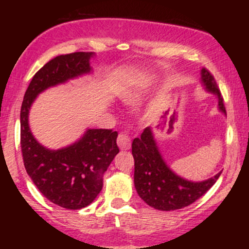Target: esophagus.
Listing matches in <instances>:
<instances>
[{
	"label": "esophagus",
	"instance_id": "esophagus-1",
	"mask_svg": "<svg viewBox=\"0 0 249 249\" xmlns=\"http://www.w3.org/2000/svg\"><path fill=\"white\" fill-rule=\"evenodd\" d=\"M117 144L121 150H130L131 147V141L130 138L126 136V134L121 133L118 136V139H117Z\"/></svg>",
	"mask_w": 249,
	"mask_h": 249
}]
</instances>
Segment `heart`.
Returning <instances> with one entry per match:
<instances>
[{"instance_id": "1", "label": "heart", "mask_w": 249, "mask_h": 249, "mask_svg": "<svg viewBox=\"0 0 249 249\" xmlns=\"http://www.w3.org/2000/svg\"><path fill=\"white\" fill-rule=\"evenodd\" d=\"M145 90L142 88V84L136 85V87H130L125 89L122 92L121 99L126 104H136L139 99L142 98V96L144 95Z\"/></svg>"}]
</instances>
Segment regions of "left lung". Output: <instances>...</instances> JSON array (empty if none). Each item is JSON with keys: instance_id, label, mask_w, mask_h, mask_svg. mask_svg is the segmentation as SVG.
<instances>
[{"instance_id": "obj_1", "label": "left lung", "mask_w": 249, "mask_h": 249, "mask_svg": "<svg viewBox=\"0 0 249 249\" xmlns=\"http://www.w3.org/2000/svg\"><path fill=\"white\" fill-rule=\"evenodd\" d=\"M201 84L207 92L218 98V108L226 116L224 99L213 76L202 68L200 71ZM134 187L148 206L159 211L180 210L193 204L196 200L215 184L221 172L202 181H192L180 177L167 165L157 144L152 127L148 126L141 138L133 139Z\"/></svg>"}]
</instances>
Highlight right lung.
Instances as JSON below:
<instances>
[{
    "label": "right lung",
    "mask_w": 249,
    "mask_h": 249,
    "mask_svg": "<svg viewBox=\"0 0 249 249\" xmlns=\"http://www.w3.org/2000/svg\"><path fill=\"white\" fill-rule=\"evenodd\" d=\"M95 55L73 53L51 59L33 77L21 107V148L28 176L45 198L68 210L87 207L102 191L103 174L119 152L118 133L104 128H88L78 141L51 150L34 137L29 112L43 91L92 73L90 59Z\"/></svg>",
    "instance_id": "obj_1"
}]
</instances>
